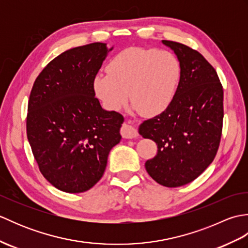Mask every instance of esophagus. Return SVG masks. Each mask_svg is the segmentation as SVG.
Instances as JSON below:
<instances>
[{"label":"esophagus","mask_w":248,"mask_h":248,"mask_svg":"<svg viewBox=\"0 0 248 248\" xmlns=\"http://www.w3.org/2000/svg\"><path fill=\"white\" fill-rule=\"evenodd\" d=\"M121 135H123L124 139H134L138 136V132H136V129L131 124V121H128L127 124H124L123 127H121Z\"/></svg>","instance_id":"obj_1"}]
</instances>
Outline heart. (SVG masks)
Returning a JSON list of instances; mask_svg holds the SVG:
<instances>
[{
	"label": "heart",
	"mask_w": 248,
	"mask_h": 248,
	"mask_svg": "<svg viewBox=\"0 0 248 248\" xmlns=\"http://www.w3.org/2000/svg\"><path fill=\"white\" fill-rule=\"evenodd\" d=\"M108 73H98L93 80L94 93L105 108L119 110L129 94L140 114L154 116L171 103L180 82L181 67L168 51L128 48L108 62Z\"/></svg>",
	"instance_id": "b5f03b06"
}]
</instances>
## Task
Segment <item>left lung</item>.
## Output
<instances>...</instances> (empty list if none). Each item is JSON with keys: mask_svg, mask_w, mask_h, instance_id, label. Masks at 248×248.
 <instances>
[{"mask_svg": "<svg viewBox=\"0 0 248 248\" xmlns=\"http://www.w3.org/2000/svg\"><path fill=\"white\" fill-rule=\"evenodd\" d=\"M180 62L181 78L171 103L140 124L139 133L157 145L146 161L149 176L161 186L177 187L195 180L217 155L223 127V86L214 68L189 46L162 40Z\"/></svg>", "mask_w": 248, "mask_h": 248, "instance_id": "left-lung-1", "label": "left lung"}]
</instances>
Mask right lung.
Listing matches in <instances>:
<instances>
[{"instance_id": "1", "label": "right lung", "mask_w": 248, "mask_h": 248, "mask_svg": "<svg viewBox=\"0 0 248 248\" xmlns=\"http://www.w3.org/2000/svg\"><path fill=\"white\" fill-rule=\"evenodd\" d=\"M113 49L93 43L65 51L45 67L31 88L29 143L41 173L62 192L92 188L121 140L124 117L102 108L93 89L94 78Z\"/></svg>"}]
</instances>
